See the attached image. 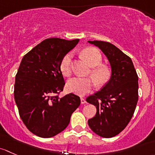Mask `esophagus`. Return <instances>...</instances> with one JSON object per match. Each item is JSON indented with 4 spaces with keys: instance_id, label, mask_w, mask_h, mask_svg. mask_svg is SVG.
I'll list each match as a JSON object with an SVG mask.
<instances>
[{
    "instance_id": "obj_1",
    "label": "esophagus",
    "mask_w": 155,
    "mask_h": 155,
    "mask_svg": "<svg viewBox=\"0 0 155 155\" xmlns=\"http://www.w3.org/2000/svg\"><path fill=\"white\" fill-rule=\"evenodd\" d=\"M81 104H84L87 103L85 98H81Z\"/></svg>"
}]
</instances>
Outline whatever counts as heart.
<instances>
[{
	"mask_svg": "<svg viewBox=\"0 0 155 155\" xmlns=\"http://www.w3.org/2000/svg\"><path fill=\"white\" fill-rule=\"evenodd\" d=\"M83 57L88 64L92 66L90 75L94 80L95 84L101 87L109 81L111 71L104 65H101L102 56L99 51L95 48H87L81 52ZM71 59L72 54L68 53L64 56L60 63V70L64 76L68 77L71 74ZM94 87V81L89 78H74L67 83V90L78 95L88 93Z\"/></svg>",
	"mask_w": 155,
	"mask_h": 155,
	"instance_id": "obj_1",
	"label": "heart"
}]
</instances>
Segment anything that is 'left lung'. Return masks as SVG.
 I'll return each instance as SVG.
<instances>
[{
	"mask_svg": "<svg viewBox=\"0 0 155 155\" xmlns=\"http://www.w3.org/2000/svg\"><path fill=\"white\" fill-rule=\"evenodd\" d=\"M88 42L101 49L111 66L109 81L87 98L97 110L88 125L98 136L110 138L122 131L133 116L138 101V76L131 59L114 45L97 40Z\"/></svg>",
	"mask_w": 155,
	"mask_h": 155,
	"instance_id": "8db88e82",
	"label": "left lung"
}]
</instances>
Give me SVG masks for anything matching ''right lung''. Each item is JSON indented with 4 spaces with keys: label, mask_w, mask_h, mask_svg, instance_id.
Returning a JSON list of instances; mask_svg holds the SVG:
<instances>
[{
    "label": "right lung",
    "mask_w": 155,
    "mask_h": 155,
    "mask_svg": "<svg viewBox=\"0 0 155 155\" xmlns=\"http://www.w3.org/2000/svg\"><path fill=\"white\" fill-rule=\"evenodd\" d=\"M78 42L45 39L22 58L15 75L14 97L21 119L36 136L49 138L63 131L81 104L74 94L58 95L65 85L60 63Z\"/></svg>",
    "instance_id": "add662e5"
}]
</instances>
